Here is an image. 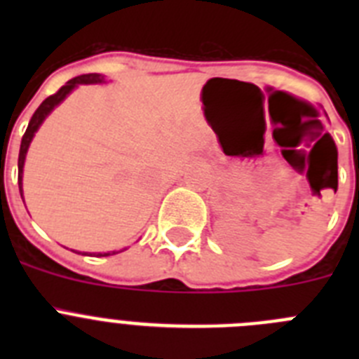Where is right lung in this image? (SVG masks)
I'll return each mask as SVG.
<instances>
[{
	"instance_id": "add662e5",
	"label": "right lung",
	"mask_w": 359,
	"mask_h": 359,
	"mask_svg": "<svg viewBox=\"0 0 359 359\" xmlns=\"http://www.w3.org/2000/svg\"><path fill=\"white\" fill-rule=\"evenodd\" d=\"M98 82H104L102 75H98V73H86V75H79V77L72 79V81L66 82L62 86L61 90L57 91V93L50 95L46 100H43L39 107L36 109V113L32 115L30 123H28L27 131L23 135V140H21V147H19V160H18V169H19V176H18V183H19V192H21V198H23V167H25V158H27V151L30 147V142L36 135V131L39 129V126L43 123V120L52 113V109L55 106L62 102L66 98V95L72 93V90H75L79 84H98ZM123 252V250H120ZM118 252H107V253H97V257H107V255H115Z\"/></svg>"
}]
</instances>
